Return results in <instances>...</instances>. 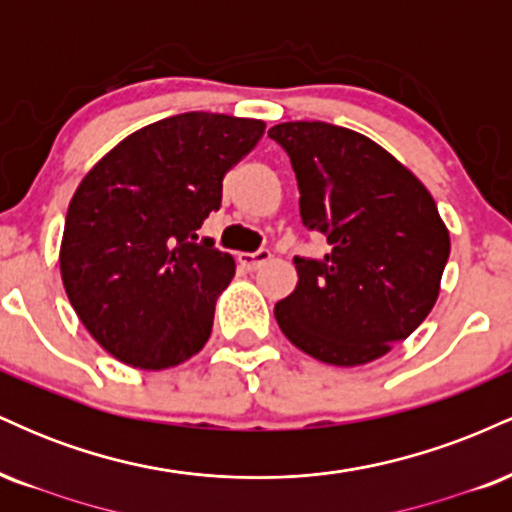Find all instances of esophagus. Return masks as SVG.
I'll use <instances>...</instances> for the list:
<instances>
[{
  "label": "esophagus",
  "mask_w": 512,
  "mask_h": 512,
  "mask_svg": "<svg viewBox=\"0 0 512 512\" xmlns=\"http://www.w3.org/2000/svg\"><path fill=\"white\" fill-rule=\"evenodd\" d=\"M269 257H272V252H269L267 248H260V250H255V252H240L238 260H240V264H243V267L257 269V267H260V264L267 262Z\"/></svg>",
  "instance_id": "34e87169"
}]
</instances>
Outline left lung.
<instances>
[{"instance_id": "8db88e82", "label": "left lung", "mask_w": 512, "mask_h": 512, "mask_svg": "<svg viewBox=\"0 0 512 512\" xmlns=\"http://www.w3.org/2000/svg\"><path fill=\"white\" fill-rule=\"evenodd\" d=\"M298 207L330 252L293 257L296 291L274 305L291 344L332 366L375 361L436 305L450 236L431 192L383 146L327 122H284Z\"/></svg>"}]
</instances>
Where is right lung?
Returning <instances> with one entry per match:
<instances>
[{
    "label": "right lung",
    "mask_w": 512,
    "mask_h": 512,
    "mask_svg": "<svg viewBox=\"0 0 512 512\" xmlns=\"http://www.w3.org/2000/svg\"><path fill=\"white\" fill-rule=\"evenodd\" d=\"M264 122L182 113L139 129L96 163L69 202L60 269L69 303L108 354L163 370L195 356L236 262L197 231L223 175Z\"/></svg>",
    "instance_id": "right-lung-1"
}]
</instances>
